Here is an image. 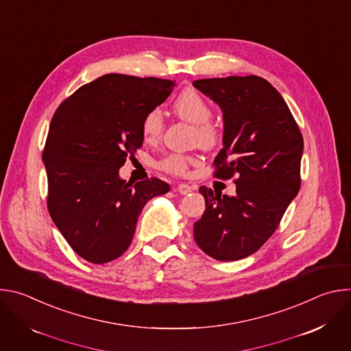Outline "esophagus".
Listing matches in <instances>:
<instances>
[{"label": "esophagus", "mask_w": 351, "mask_h": 351, "mask_svg": "<svg viewBox=\"0 0 351 351\" xmlns=\"http://www.w3.org/2000/svg\"><path fill=\"white\" fill-rule=\"evenodd\" d=\"M176 190H178L180 194H189V193L193 191V187L189 186V184H186V183H179V184L176 186Z\"/></svg>", "instance_id": "1"}]
</instances>
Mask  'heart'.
<instances>
[{
  "mask_svg": "<svg viewBox=\"0 0 351 351\" xmlns=\"http://www.w3.org/2000/svg\"><path fill=\"white\" fill-rule=\"evenodd\" d=\"M173 112L183 121L194 125V143L203 148H213L221 138L219 126L211 121L213 108L207 99L194 88H184L179 93L173 103ZM164 115L160 108L149 110L141 121V133L145 141H157L164 130ZM198 160L190 154H169L161 162L160 168L172 175H183L190 165Z\"/></svg>",
  "mask_w": 351,
  "mask_h": 351,
  "instance_id": "b5f03b06",
  "label": "heart"
}]
</instances>
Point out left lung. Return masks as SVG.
<instances>
[{"instance_id": "obj_1", "label": "left lung", "mask_w": 351, "mask_h": 351, "mask_svg": "<svg viewBox=\"0 0 351 351\" xmlns=\"http://www.w3.org/2000/svg\"><path fill=\"white\" fill-rule=\"evenodd\" d=\"M223 114V148L214 176H236V194L199 187L206 211L194 223V240L218 261L256 253L274 234L300 190L304 141L279 91L260 76L194 80Z\"/></svg>"}]
</instances>
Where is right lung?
Masks as SVG:
<instances>
[{
  "label": "right lung",
  "mask_w": 351,
  "mask_h": 351,
  "mask_svg": "<svg viewBox=\"0 0 351 351\" xmlns=\"http://www.w3.org/2000/svg\"><path fill=\"white\" fill-rule=\"evenodd\" d=\"M175 82L110 73L77 88L49 125L43 161L47 207L65 240L88 263L121 257L148 199L169 191L152 178H119L126 157L143 145L141 121L169 97Z\"/></svg>",
  "instance_id": "obj_1"
}]
</instances>
